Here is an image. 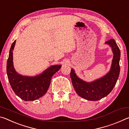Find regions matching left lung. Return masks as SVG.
<instances>
[{"mask_svg":"<svg viewBox=\"0 0 129 129\" xmlns=\"http://www.w3.org/2000/svg\"><path fill=\"white\" fill-rule=\"evenodd\" d=\"M105 44L110 45L114 54L110 71L106 75L88 82L80 79L76 75L75 70L71 69L70 76L76 92L83 99L89 101H98L108 95L114 88L119 77L120 50L114 39L106 41Z\"/></svg>","mask_w":129,"mask_h":129,"instance_id":"left-lung-1","label":"left lung"}]
</instances>
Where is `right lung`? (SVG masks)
<instances>
[{"label":"right lung","mask_w":129,"mask_h":129,"mask_svg":"<svg viewBox=\"0 0 129 129\" xmlns=\"http://www.w3.org/2000/svg\"><path fill=\"white\" fill-rule=\"evenodd\" d=\"M16 40L12 43L7 62V74L10 85L16 94L24 101H35L47 93L51 78L61 65L50 67L36 76H25L17 73L13 64V50Z\"/></svg>","instance_id":"right-lung-1"}]
</instances>
